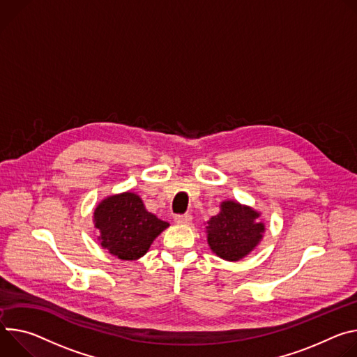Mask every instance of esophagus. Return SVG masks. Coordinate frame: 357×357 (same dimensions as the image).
<instances>
[{
	"label": "esophagus",
	"instance_id": "esophagus-1",
	"mask_svg": "<svg viewBox=\"0 0 357 357\" xmlns=\"http://www.w3.org/2000/svg\"><path fill=\"white\" fill-rule=\"evenodd\" d=\"M191 215L190 214H180V215H176L174 217V221L177 224H190L191 222Z\"/></svg>",
	"mask_w": 357,
	"mask_h": 357
}]
</instances>
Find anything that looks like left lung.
Instances as JSON below:
<instances>
[{"label":"left lung","instance_id":"obj_1","mask_svg":"<svg viewBox=\"0 0 357 357\" xmlns=\"http://www.w3.org/2000/svg\"><path fill=\"white\" fill-rule=\"evenodd\" d=\"M221 211L207 221L211 251L227 261H240L262 240L265 231L259 213L236 202H222Z\"/></svg>","mask_w":357,"mask_h":357}]
</instances>
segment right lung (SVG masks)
<instances>
[{
    "label": "right lung",
    "mask_w": 357,
    "mask_h": 357,
    "mask_svg": "<svg viewBox=\"0 0 357 357\" xmlns=\"http://www.w3.org/2000/svg\"><path fill=\"white\" fill-rule=\"evenodd\" d=\"M99 243L119 259L133 261L143 257L155 236L169 222L149 213L140 197L126 191L102 200L93 213Z\"/></svg>",
    "instance_id": "obj_1"
}]
</instances>
